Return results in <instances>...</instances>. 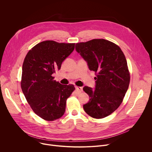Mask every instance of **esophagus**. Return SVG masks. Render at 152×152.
<instances>
[{"label": "esophagus", "instance_id": "obj_1", "mask_svg": "<svg viewBox=\"0 0 152 152\" xmlns=\"http://www.w3.org/2000/svg\"><path fill=\"white\" fill-rule=\"evenodd\" d=\"M76 89L77 90H78L79 92H81L83 91V88L82 87H80V86H76Z\"/></svg>", "mask_w": 152, "mask_h": 152}]
</instances>
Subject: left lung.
<instances>
[{
    "label": "left lung",
    "instance_id": "8db88e82",
    "mask_svg": "<svg viewBox=\"0 0 152 152\" xmlns=\"http://www.w3.org/2000/svg\"><path fill=\"white\" fill-rule=\"evenodd\" d=\"M76 50L95 72L96 88L84 86L90 97L83 107L93 118H104L114 112L123 102L130 82L126 57L120 48L104 39L77 42Z\"/></svg>",
    "mask_w": 152,
    "mask_h": 152
}]
</instances>
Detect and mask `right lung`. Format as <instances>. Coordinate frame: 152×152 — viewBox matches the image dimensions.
Listing matches in <instances>:
<instances>
[{"label": "right lung", "instance_id": "obj_1", "mask_svg": "<svg viewBox=\"0 0 152 152\" xmlns=\"http://www.w3.org/2000/svg\"><path fill=\"white\" fill-rule=\"evenodd\" d=\"M75 46V43L44 41L34 46L24 59L21 90L33 111L45 120L64 115L67 99L75 90L73 84L62 85L52 76Z\"/></svg>", "mask_w": 152, "mask_h": 152}]
</instances>
